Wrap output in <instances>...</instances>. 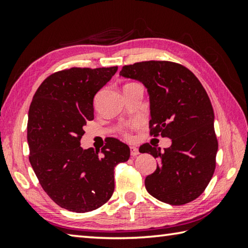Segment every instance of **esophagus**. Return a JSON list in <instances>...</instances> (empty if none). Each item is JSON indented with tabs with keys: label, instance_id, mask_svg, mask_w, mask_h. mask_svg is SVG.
Returning a JSON list of instances; mask_svg holds the SVG:
<instances>
[{
	"label": "esophagus",
	"instance_id": "1",
	"mask_svg": "<svg viewBox=\"0 0 248 248\" xmlns=\"http://www.w3.org/2000/svg\"><path fill=\"white\" fill-rule=\"evenodd\" d=\"M130 153H131V156H137L139 155V149L136 148V147H130Z\"/></svg>",
	"mask_w": 248,
	"mask_h": 248
}]
</instances>
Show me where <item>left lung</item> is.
<instances>
[{"label":"left lung","mask_w":248,"mask_h":248,"mask_svg":"<svg viewBox=\"0 0 248 248\" xmlns=\"http://www.w3.org/2000/svg\"><path fill=\"white\" fill-rule=\"evenodd\" d=\"M120 76L142 82L150 98L151 135L168 137L171 147L144 143L160 163L144 180L153 198L182 205L203 193L213 176L217 153L214 111L205 89L186 67L172 62L149 61L124 66Z\"/></svg>","instance_id":"left-lung-1"}]
</instances>
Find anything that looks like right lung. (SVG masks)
<instances>
[{
  "label": "right lung",
  "instance_id": "right-lung-1",
  "mask_svg": "<svg viewBox=\"0 0 248 248\" xmlns=\"http://www.w3.org/2000/svg\"><path fill=\"white\" fill-rule=\"evenodd\" d=\"M118 67L70 68L54 73L33 97L27 121L30 162L42 187L62 209L93 211L111 198L113 170L130 149L111 138L101 152L82 149L84 125L93 119V97Z\"/></svg>",
  "mask_w": 248,
  "mask_h": 248
}]
</instances>
